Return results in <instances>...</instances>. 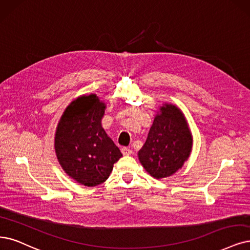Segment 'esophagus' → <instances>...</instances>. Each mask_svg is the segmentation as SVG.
I'll return each instance as SVG.
<instances>
[{
	"instance_id": "esophagus-1",
	"label": "esophagus",
	"mask_w": 250,
	"mask_h": 250,
	"mask_svg": "<svg viewBox=\"0 0 250 250\" xmlns=\"http://www.w3.org/2000/svg\"><path fill=\"white\" fill-rule=\"evenodd\" d=\"M122 152H123L124 155H131L133 151H132V149L127 148V147H123V148H122Z\"/></svg>"
}]
</instances>
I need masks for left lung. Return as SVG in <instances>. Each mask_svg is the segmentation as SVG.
<instances>
[{
	"label": "left lung",
	"instance_id": "left-lung-1",
	"mask_svg": "<svg viewBox=\"0 0 250 250\" xmlns=\"http://www.w3.org/2000/svg\"><path fill=\"white\" fill-rule=\"evenodd\" d=\"M191 148L192 135L186 116L177 106L165 103L155 114L138 158L150 176L162 179L182 168Z\"/></svg>",
	"mask_w": 250,
	"mask_h": 250
}]
</instances>
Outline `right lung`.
Masks as SVG:
<instances>
[{
    "label": "right lung",
    "instance_id": "obj_1",
    "mask_svg": "<svg viewBox=\"0 0 250 250\" xmlns=\"http://www.w3.org/2000/svg\"><path fill=\"white\" fill-rule=\"evenodd\" d=\"M106 104L95 94L72 101L63 111L54 136L62 169L85 187L106 181L123 154L102 126Z\"/></svg>",
    "mask_w": 250,
    "mask_h": 250
}]
</instances>
